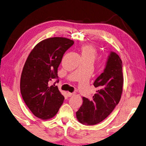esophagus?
Returning <instances> with one entry per match:
<instances>
[{
    "label": "esophagus",
    "mask_w": 146,
    "mask_h": 146,
    "mask_svg": "<svg viewBox=\"0 0 146 146\" xmlns=\"http://www.w3.org/2000/svg\"><path fill=\"white\" fill-rule=\"evenodd\" d=\"M73 95H74V93H69V92H68V93H67V96L69 97L72 96Z\"/></svg>",
    "instance_id": "1"
}]
</instances>
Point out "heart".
I'll return each mask as SVG.
<instances>
[{
  "mask_svg": "<svg viewBox=\"0 0 146 146\" xmlns=\"http://www.w3.org/2000/svg\"><path fill=\"white\" fill-rule=\"evenodd\" d=\"M81 53L82 57H90L94 60L96 55V51L94 46L90 44H86L82 46Z\"/></svg>",
  "mask_w": 146,
  "mask_h": 146,
  "instance_id": "obj_1",
  "label": "heart"
}]
</instances>
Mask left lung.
<instances>
[{
  "label": "left lung",
  "instance_id": "obj_1",
  "mask_svg": "<svg viewBox=\"0 0 146 146\" xmlns=\"http://www.w3.org/2000/svg\"><path fill=\"white\" fill-rule=\"evenodd\" d=\"M122 62L117 53L110 52L102 74L93 85L96 93L90 100L83 97L82 105L76 112L80 123L93 125L100 123L108 117L120 102L123 84Z\"/></svg>",
  "mask_w": 146,
  "mask_h": 146
}]
</instances>
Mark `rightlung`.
I'll list each match as a JSON object with an SVG mask.
<instances>
[{
	"label": "right lung",
	"instance_id": "1",
	"mask_svg": "<svg viewBox=\"0 0 146 146\" xmlns=\"http://www.w3.org/2000/svg\"><path fill=\"white\" fill-rule=\"evenodd\" d=\"M74 43L62 37L40 41L29 53L21 77L20 90L23 100L36 117L47 120L57 113L64 97L58 87L49 85L53 79L58 82V67L65 52Z\"/></svg>",
	"mask_w": 146,
	"mask_h": 146
}]
</instances>
